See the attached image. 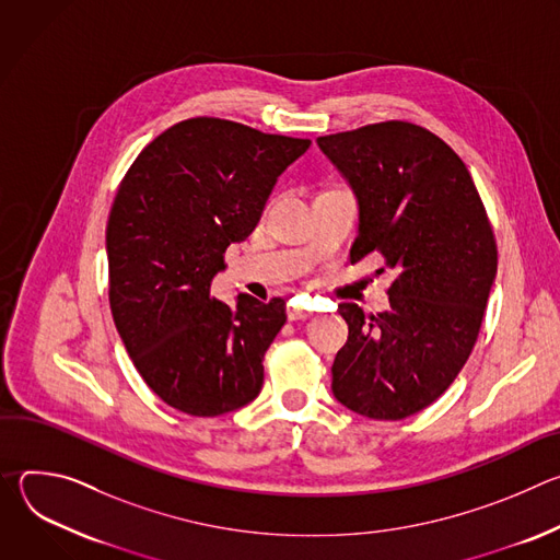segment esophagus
Listing matches in <instances>:
<instances>
[{"label": "esophagus", "mask_w": 560, "mask_h": 560, "mask_svg": "<svg viewBox=\"0 0 560 560\" xmlns=\"http://www.w3.org/2000/svg\"><path fill=\"white\" fill-rule=\"evenodd\" d=\"M307 316H312V310H307V307H303L294 301L288 303V318H290V322H299V318H307Z\"/></svg>", "instance_id": "obj_1"}]
</instances>
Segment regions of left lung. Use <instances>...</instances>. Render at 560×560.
<instances>
[{
  "instance_id": "8db88e82",
  "label": "left lung",
  "mask_w": 560,
  "mask_h": 560,
  "mask_svg": "<svg viewBox=\"0 0 560 560\" xmlns=\"http://www.w3.org/2000/svg\"><path fill=\"white\" fill-rule=\"evenodd\" d=\"M316 145L357 199L350 261L376 253L396 272L385 312L339 303L348 341L332 394L361 417L406 419L436 401L476 343L497 279L492 225L458 154L421 126L385 121Z\"/></svg>"
}]
</instances>
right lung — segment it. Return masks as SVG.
<instances>
[{
    "label": "right lung",
    "instance_id": "1",
    "mask_svg": "<svg viewBox=\"0 0 560 560\" xmlns=\"http://www.w3.org/2000/svg\"><path fill=\"white\" fill-rule=\"evenodd\" d=\"M307 148L197 117L159 135L126 173L106 228L110 310L135 368L171 408L219 417L259 396L285 301L238 292L228 305L210 285Z\"/></svg>",
    "mask_w": 560,
    "mask_h": 560
}]
</instances>
